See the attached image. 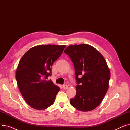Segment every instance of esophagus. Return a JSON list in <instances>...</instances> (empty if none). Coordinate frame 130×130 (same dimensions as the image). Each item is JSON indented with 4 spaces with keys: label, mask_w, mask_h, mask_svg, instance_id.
Here are the masks:
<instances>
[{
    "label": "esophagus",
    "mask_w": 130,
    "mask_h": 130,
    "mask_svg": "<svg viewBox=\"0 0 130 130\" xmlns=\"http://www.w3.org/2000/svg\"><path fill=\"white\" fill-rule=\"evenodd\" d=\"M63 87L64 89L66 90V89H67V88H68V85H66V84H64V85H63Z\"/></svg>",
    "instance_id": "obj_1"
}]
</instances>
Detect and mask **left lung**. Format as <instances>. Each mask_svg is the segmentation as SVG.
Masks as SVG:
<instances>
[{
    "label": "left lung",
    "mask_w": 130,
    "mask_h": 130,
    "mask_svg": "<svg viewBox=\"0 0 130 130\" xmlns=\"http://www.w3.org/2000/svg\"><path fill=\"white\" fill-rule=\"evenodd\" d=\"M74 66L76 94L70 104L77 110L91 111L97 107L108 89L110 71L102 55L87 44L73 45L64 52Z\"/></svg>",
    "instance_id": "1"
}]
</instances>
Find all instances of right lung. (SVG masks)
<instances>
[{"label":"right lung","mask_w":130,"mask_h":130,"mask_svg":"<svg viewBox=\"0 0 130 130\" xmlns=\"http://www.w3.org/2000/svg\"><path fill=\"white\" fill-rule=\"evenodd\" d=\"M65 45H41L32 47L20 59L16 72L17 83L24 100L38 110H45L55 101L60 88L48 77L52 66Z\"/></svg>","instance_id":"1"}]
</instances>
